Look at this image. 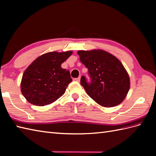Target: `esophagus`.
<instances>
[{"label": "esophagus", "instance_id": "obj_1", "mask_svg": "<svg viewBox=\"0 0 156 156\" xmlns=\"http://www.w3.org/2000/svg\"><path fill=\"white\" fill-rule=\"evenodd\" d=\"M80 79H81V77H77V78H75V79H74V80H75V81H78V82H79V81H80Z\"/></svg>", "mask_w": 156, "mask_h": 156}]
</instances>
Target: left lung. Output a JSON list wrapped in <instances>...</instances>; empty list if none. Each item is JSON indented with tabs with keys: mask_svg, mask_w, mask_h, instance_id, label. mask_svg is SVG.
<instances>
[{
	"mask_svg": "<svg viewBox=\"0 0 156 156\" xmlns=\"http://www.w3.org/2000/svg\"><path fill=\"white\" fill-rule=\"evenodd\" d=\"M81 63L88 69L90 82L85 76L81 85L87 94L105 107L119 105L130 89V77L124 67L115 56L102 49L77 51Z\"/></svg>",
	"mask_w": 156,
	"mask_h": 156,
	"instance_id": "1",
	"label": "left lung"
}]
</instances>
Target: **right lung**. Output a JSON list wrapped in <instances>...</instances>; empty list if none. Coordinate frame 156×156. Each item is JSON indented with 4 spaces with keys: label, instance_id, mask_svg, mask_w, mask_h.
Returning <instances> with one entry per match:
<instances>
[{
    "label": "right lung",
    "instance_id": "obj_1",
    "mask_svg": "<svg viewBox=\"0 0 156 156\" xmlns=\"http://www.w3.org/2000/svg\"><path fill=\"white\" fill-rule=\"evenodd\" d=\"M73 52L51 51L38 57L22 75L21 92L30 103L42 107L52 103L65 93L72 81L69 70L62 64Z\"/></svg>",
    "mask_w": 156,
    "mask_h": 156
}]
</instances>
